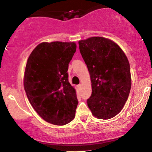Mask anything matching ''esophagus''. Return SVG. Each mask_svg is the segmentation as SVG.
Here are the masks:
<instances>
[{
	"mask_svg": "<svg viewBox=\"0 0 152 152\" xmlns=\"http://www.w3.org/2000/svg\"><path fill=\"white\" fill-rule=\"evenodd\" d=\"M77 87H78V89H80L81 87H82V85H81V84H79V85H78V86H77Z\"/></svg>",
	"mask_w": 152,
	"mask_h": 152,
	"instance_id": "esophagus-1",
	"label": "esophagus"
}]
</instances>
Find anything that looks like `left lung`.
Listing matches in <instances>:
<instances>
[{"label":"left lung","instance_id":"obj_1","mask_svg":"<svg viewBox=\"0 0 152 152\" xmlns=\"http://www.w3.org/2000/svg\"><path fill=\"white\" fill-rule=\"evenodd\" d=\"M78 44L91 82L87 105L97 118H113L122 110L130 91L128 58L118 45L106 38L90 37Z\"/></svg>","mask_w":152,"mask_h":152}]
</instances>
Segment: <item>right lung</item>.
I'll return each mask as SVG.
<instances>
[{"mask_svg":"<svg viewBox=\"0 0 152 152\" xmlns=\"http://www.w3.org/2000/svg\"><path fill=\"white\" fill-rule=\"evenodd\" d=\"M76 50L74 42H43L27 61L24 79L27 98L38 115L54 125H65L75 117L78 102L67 70Z\"/></svg>","mask_w":152,"mask_h":152,"instance_id":"obj_1","label":"right lung"}]
</instances>
